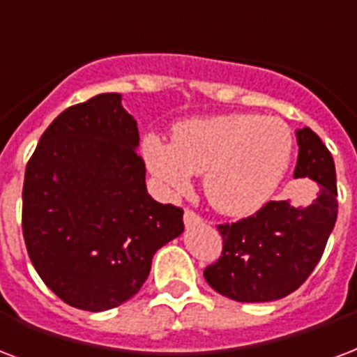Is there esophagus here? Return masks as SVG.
Wrapping results in <instances>:
<instances>
[{
	"mask_svg": "<svg viewBox=\"0 0 357 357\" xmlns=\"http://www.w3.org/2000/svg\"><path fill=\"white\" fill-rule=\"evenodd\" d=\"M183 223H185V227L199 225V223H202V218L197 215L195 212H191V210H185V213H183Z\"/></svg>",
	"mask_w": 357,
	"mask_h": 357,
	"instance_id": "1",
	"label": "esophagus"
}]
</instances>
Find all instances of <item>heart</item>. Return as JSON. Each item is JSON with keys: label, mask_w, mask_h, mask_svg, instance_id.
<instances>
[{"label": "heart", "mask_w": 357, "mask_h": 357, "mask_svg": "<svg viewBox=\"0 0 357 357\" xmlns=\"http://www.w3.org/2000/svg\"><path fill=\"white\" fill-rule=\"evenodd\" d=\"M293 136L284 121L225 113L176 125L172 144L144 139L145 165L170 192H185L191 174L204 176L208 202L223 215L245 218L273 199L289 168Z\"/></svg>", "instance_id": "b5f03b06"}]
</instances>
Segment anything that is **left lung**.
<instances>
[{
    "mask_svg": "<svg viewBox=\"0 0 357 357\" xmlns=\"http://www.w3.org/2000/svg\"><path fill=\"white\" fill-rule=\"evenodd\" d=\"M295 136L299 157L293 178L316 181V197L306 206L274 200L252 218L218 227L223 253L204 278L232 301L268 303L295 291L316 268L333 231L339 208L333 157L308 126Z\"/></svg>",
    "mask_w": 357,
    "mask_h": 357,
    "instance_id": "1",
    "label": "left lung"
}]
</instances>
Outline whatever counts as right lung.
<instances>
[{
  "label": "right lung",
  "instance_id": "1",
  "mask_svg": "<svg viewBox=\"0 0 357 357\" xmlns=\"http://www.w3.org/2000/svg\"><path fill=\"white\" fill-rule=\"evenodd\" d=\"M105 92L62 112L26 166L22 232L31 263L70 306L102 312L134 297L183 210L147 192L136 121Z\"/></svg>",
  "mask_w": 357,
  "mask_h": 357
}]
</instances>
